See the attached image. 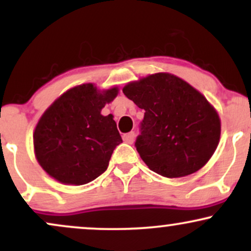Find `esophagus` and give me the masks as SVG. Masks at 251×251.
<instances>
[{
	"mask_svg": "<svg viewBox=\"0 0 251 251\" xmlns=\"http://www.w3.org/2000/svg\"><path fill=\"white\" fill-rule=\"evenodd\" d=\"M134 137H135L134 132H128V133H125L123 135V140L127 144H132L134 140Z\"/></svg>",
	"mask_w": 251,
	"mask_h": 251,
	"instance_id": "esophagus-1",
	"label": "esophagus"
}]
</instances>
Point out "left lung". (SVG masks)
<instances>
[{"label": "left lung", "mask_w": 251, "mask_h": 251, "mask_svg": "<svg viewBox=\"0 0 251 251\" xmlns=\"http://www.w3.org/2000/svg\"><path fill=\"white\" fill-rule=\"evenodd\" d=\"M124 94L145 109L135 148L144 163L168 178L203 168L221 137V120L205 97L180 77L157 73L129 82Z\"/></svg>", "instance_id": "left-lung-1"}]
</instances>
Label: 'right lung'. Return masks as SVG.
Returning a JSON list of instances; mask_svg holds the SVG:
<instances>
[{
    "mask_svg": "<svg viewBox=\"0 0 251 251\" xmlns=\"http://www.w3.org/2000/svg\"><path fill=\"white\" fill-rule=\"evenodd\" d=\"M118 88L99 91L93 83L71 88L42 114L34 131V151L41 168L63 184L83 185L107 169L123 143L113 116H102Z\"/></svg>",
    "mask_w": 251,
    "mask_h": 251,
    "instance_id": "obj_1",
    "label": "right lung"
}]
</instances>
